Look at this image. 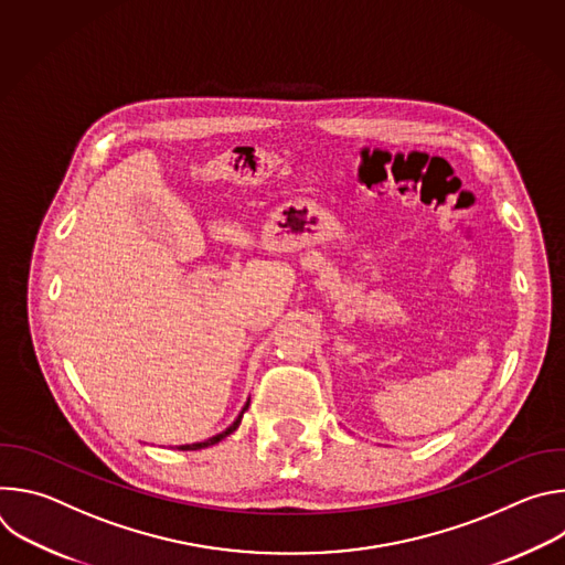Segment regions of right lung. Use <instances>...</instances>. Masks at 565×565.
Listing matches in <instances>:
<instances>
[{"label":"right lung","mask_w":565,"mask_h":565,"mask_svg":"<svg viewBox=\"0 0 565 565\" xmlns=\"http://www.w3.org/2000/svg\"><path fill=\"white\" fill-rule=\"evenodd\" d=\"M248 405H250V402H246V407H244V412H246V409H248ZM244 412H241V414H238V418H236V420H234V423H232V425H230V427H227V429H225V431H223V434H216V436H214V438H210V440H205V443H194V445H181V447H177V449H181V451H192V449H203V447H210V445H216V443H218V440H223V438H225V436H230V434H232V431H234V429H236V427H238V423H241V418H244Z\"/></svg>","instance_id":"right-lung-1"}]
</instances>
